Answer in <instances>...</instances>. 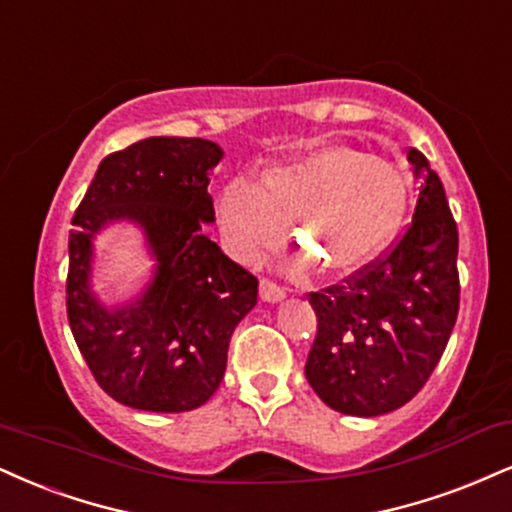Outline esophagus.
Here are the masks:
<instances>
[{"instance_id": "esophagus-1", "label": "esophagus", "mask_w": 512, "mask_h": 512, "mask_svg": "<svg viewBox=\"0 0 512 512\" xmlns=\"http://www.w3.org/2000/svg\"><path fill=\"white\" fill-rule=\"evenodd\" d=\"M260 298L264 303H281L283 298H286V293H283L281 286H276V283L262 279L260 281Z\"/></svg>"}]
</instances>
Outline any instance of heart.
I'll use <instances>...</instances> for the list:
<instances>
[{"instance_id": "b5f03b06", "label": "heart", "mask_w": 512, "mask_h": 512, "mask_svg": "<svg viewBox=\"0 0 512 512\" xmlns=\"http://www.w3.org/2000/svg\"><path fill=\"white\" fill-rule=\"evenodd\" d=\"M408 214L403 171L348 145H326L269 166L260 181H231L217 217L238 260H255L281 238L326 274H350L389 248Z\"/></svg>"}]
</instances>
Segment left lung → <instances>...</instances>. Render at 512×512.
Here are the masks:
<instances>
[{"mask_svg":"<svg viewBox=\"0 0 512 512\" xmlns=\"http://www.w3.org/2000/svg\"><path fill=\"white\" fill-rule=\"evenodd\" d=\"M408 162L420 197L405 236L346 286L310 293L317 338L305 377L343 415H386L415 398L458 319V229L427 157L410 147Z\"/></svg>","mask_w":512,"mask_h":512,"instance_id":"obj_1","label":"left lung"}]
</instances>
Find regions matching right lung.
<instances>
[{
	"label": "right lung",
	"mask_w": 512,
	"mask_h": 512,
	"mask_svg": "<svg viewBox=\"0 0 512 512\" xmlns=\"http://www.w3.org/2000/svg\"><path fill=\"white\" fill-rule=\"evenodd\" d=\"M224 150L202 138H147L104 157L73 214L66 312L97 384L121 405L186 412L205 405L226 372L257 279L207 238V193ZM126 220L144 233L153 276L131 304L107 306L91 288L94 238Z\"/></svg>",
	"instance_id": "obj_1"
}]
</instances>
